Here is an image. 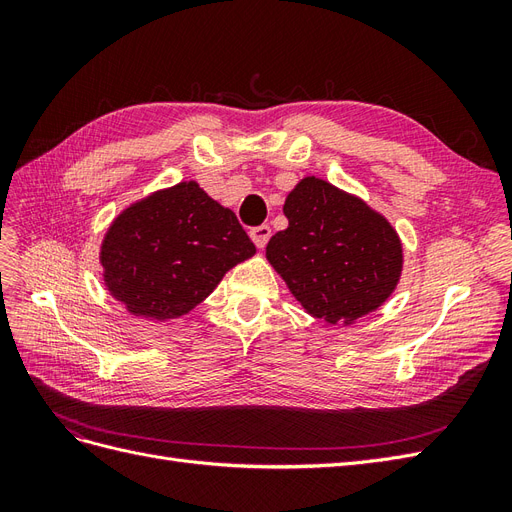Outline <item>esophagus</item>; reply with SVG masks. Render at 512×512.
<instances>
[{"label":"esophagus","mask_w":512,"mask_h":512,"mask_svg":"<svg viewBox=\"0 0 512 512\" xmlns=\"http://www.w3.org/2000/svg\"><path fill=\"white\" fill-rule=\"evenodd\" d=\"M250 235H252V241L256 243V247H265L269 243V239H271V226L269 224L254 226L250 230Z\"/></svg>","instance_id":"obj_1"}]
</instances>
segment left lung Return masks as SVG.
I'll return each mask as SVG.
<instances>
[{"instance_id": "8db88e82", "label": "left lung", "mask_w": 512, "mask_h": 512, "mask_svg": "<svg viewBox=\"0 0 512 512\" xmlns=\"http://www.w3.org/2000/svg\"><path fill=\"white\" fill-rule=\"evenodd\" d=\"M284 213L288 228L271 237L267 258L309 314L350 324L389 299L401 243L382 215L316 177L288 194Z\"/></svg>"}]
</instances>
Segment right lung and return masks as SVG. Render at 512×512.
I'll list each match as a JSON object with an SVG mask.
<instances>
[{
    "mask_svg": "<svg viewBox=\"0 0 512 512\" xmlns=\"http://www.w3.org/2000/svg\"><path fill=\"white\" fill-rule=\"evenodd\" d=\"M254 252L237 215L188 181L119 215L102 243L104 282L136 316L177 318Z\"/></svg>",
    "mask_w": 512,
    "mask_h": 512,
    "instance_id": "obj_1",
    "label": "right lung"
}]
</instances>
